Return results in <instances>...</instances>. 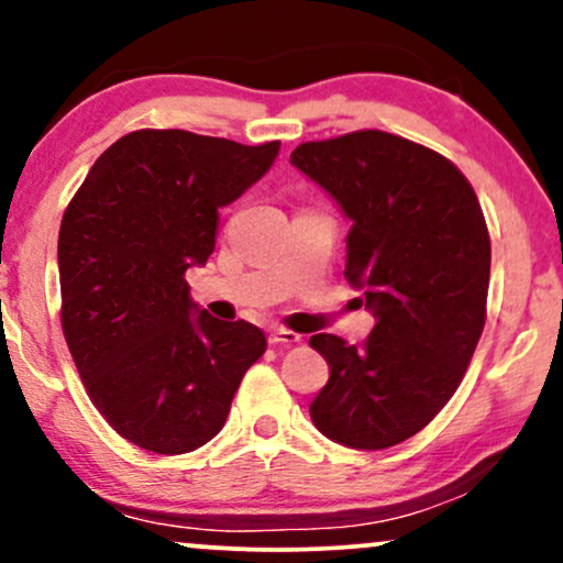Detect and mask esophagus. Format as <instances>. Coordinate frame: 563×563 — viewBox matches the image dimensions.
Returning <instances> with one entry per match:
<instances>
[{
    "label": "esophagus",
    "instance_id": "34e87169",
    "mask_svg": "<svg viewBox=\"0 0 563 563\" xmlns=\"http://www.w3.org/2000/svg\"><path fill=\"white\" fill-rule=\"evenodd\" d=\"M299 341H301V335L288 331V328H273V331H269V344L273 346H294V344H299Z\"/></svg>",
    "mask_w": 563,
    "mask_h": 563
}]
</instances>
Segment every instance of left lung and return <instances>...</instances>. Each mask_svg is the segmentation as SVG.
Here are the masks:
<instances>
[{
    "label": "left lung",
    "instance_id": "obj_1",
    "mask_svg": "<svg viewBox=\"0 0 563 563\" xmlns=\"http://www.w3.org/2000/svg\"><path fill=\"white\" fill-rule=\"evenodd\" d=\"M290 164L352 219L344 275L376 318L360 346L309 339L331 367L309 416L346 448H394L434 421L479 344L489 288L479 198L452 161L378 129L301 142Z\"/></svg>",
    "mask_w": 563,
    "mask_h": 563
}]
</instances>
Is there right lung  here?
Segmentation results:
<instances>
[{
    "mask_svg": "<svg viewBox=\"0 0 563 563\" xmlns=\"http://www.w3.org/2000/svg\"><path fill=\"white\" fill-rule=\"evenodd\" d=\"M277 151V140L137 129L95 161L63 214V335L92 405L142 450L183 455L214 439L267 349L251 322L190 318L185 273L206 264L219 209L262 179Z\"/></svg>",
    "mask_w": 563,
    "mask_h": 563,
    "instance_id": "right-lung-1",
    "label": "right lung"
}]
</instances>
